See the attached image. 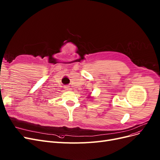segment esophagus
<instances>
[{"instance_id":"34e87169","label":"esophagus","mask_w":160,"mask_h":160,"mask_svg":"<svg viewBox=\"0 0 160 160\" xmlns=\"http://www.w3.org/2000/svg\"><path fill=\"white\" fill-rule=\"evenodd\" d=\"M64 88H65V90H71V88H70V86H64Z\"/></svg>"}]
</instances>
